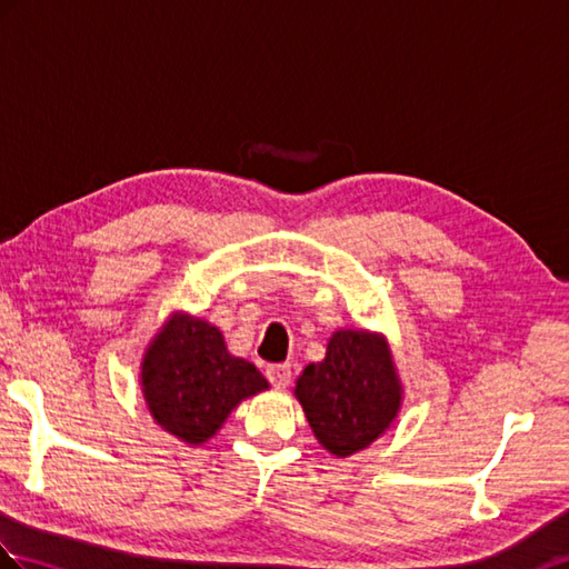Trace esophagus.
Masks as SVG:
<instances>
[{
    "label": "esophagus",
    "mask_w": 569,
    "mask_h": 569,
    "mask_svg": "<svg viewBox=\"0 0 569 569\" xmlns=\"http://www.w3.org/2000/svg\"><path fill=\"white\" fill-rule=\"evenodd\" d=\"M267 378L273 388H288L290 386V363H271L267 366Z\"/></svg>",
    "instance_id": "34e87169"
}]
</instances>
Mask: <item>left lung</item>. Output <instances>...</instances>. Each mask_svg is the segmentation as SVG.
<instances>
[{
    "label": "left lung",
    "instance_id": "8db88e82",
    "mask_svg": "<svg viewBox=\"0 0 569 569\" xmlns=\"http://www.w3.org/2000/svg\"><path fill=\"white\" fill-rule=\"evenodd\" d=\"M310 427L329 453L347 458L371 446L400 409L395 376L382 337L341 329L320 363H310L296 382Z\"/></svg>",
    "mask_w": 569,
    "mask_h": 569
}]
</instances>
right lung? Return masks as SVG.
<instances>
[{"instance_id":"1","label":"right lung","mask_w":569,"mask_h":569,"mask_svg":"<svg viewBox=\"0 0 569 569\" xmlns=\"http://www.w3.org/2000/svg\"><path fill=\"white\" fill-rule=\"evenodd\" d=\"M269 382L254 363L228 353L218 327L177 315L142 361V392L157 425L187 443H203L232 409Z\"/></svg>"}]
</instances>
